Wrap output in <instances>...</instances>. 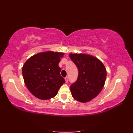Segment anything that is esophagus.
<instances>
[{"label": "esophagus", "mask_w": 133, "mask_h": 133, "mask_svg": "<svg viewBox=\"0 0 133 133\" xmlns=\"http://www.w3.org/2000/svg\"><path fill=\"white\" fill-rule=\"evenodd\" d=\"M65 83H68V77H65Z\"/></svg>", "instance_id": "1"}]
</instances>
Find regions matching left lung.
<instances>
[{
	"label": "left lung",
	"mask_w": 133,
	"mask_h": 133,
	"mask_svg": "<svg viewBox=\"0 0 133 133\" xmlns=\"http://www.w3.org/2000/svg\"><path fill=\"white\" fill-rule=\"evenodd\" d=\"M69 57L78 69V78L70 86L74 99L82 103L99 95L105 85L107 70L96 57L84 54H70Z\"/></svg>",
	"instance_id": "left-lung-1"
}]
</instances>
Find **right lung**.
Returning a JSON list of instances; mask_svg holds the SVG:
<instances>
[{
	"label": "right lung",
	"instance_id": "obj_1",
	"mask_svg": "<svg viewBox=\"0 0 133 133\" xmlns=\"http://www.w3.org/2000/svg\"><path fill=\"white\" fill-rule=\"evenodd\" d=\"M64 55V53L52 51L41 52L24 63L22 69L24 83L34 96L48 100L57 95L65 82L58 65Z\"/></svg>",
	"mask_w": 133,
	"mask_h": 133
}]
</instances>
